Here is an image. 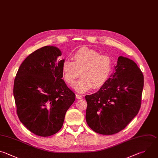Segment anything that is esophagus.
Returning a JSON list of instances; mask_svg holds the SVG:
<instances>
[{
  "instance_id": "esophagus-1",
  "label": "esophagus",
  "mask_w": 158,
  "mask_h": 158,
  "mask_svg": "<svg viewBox=\"0 0 158 158\" xmlns=\"http://www.w3.org/2000/svg\"><path fill=\"white\" fill-rule=\"evenodd\" d=\"M76 98H77V99H82V98H83V96H82V95H80V94H76Z\"/></svg>"
}]
</instances>
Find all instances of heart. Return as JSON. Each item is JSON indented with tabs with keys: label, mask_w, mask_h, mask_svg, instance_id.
<instances>
[{
	"label": "heart",
	"mask_w": 158,
	"mask_h": 158,
	"mask_svg": "<svg viewBox=\"0 0 158 158\" xmlns=\"http://www.w3.org/2000/svg\"><path fill=\"white\" fill-rule=\"evenodd\" d=\"M73 60L66 59L63 62L62 73L69 85H72L81 73L82 76L73 86L74 89L80 93L88 91L93 85L97 88L103 85L112 71L111 57L93 49H80L73 54Z\"/></svg>",
	"instance_id": "1"
}]
</instances>
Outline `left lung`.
<instances>
[{"instance_id": "8db88e82", "label": "left lung", "mask_w": 158, "mask_h": 158, "mask_svg": "<svg viewBox=\"0 0 158 158\" xmlns=\"http://www.w3.org/2000/svg\"><path fill=\"white\" fill-rule=\"evenodd\" d=\"M114 69L98 91L85 96L86 122L93 131L102 135L122 130L141 106L144 78L136 64L119 56Z\"/></svg>"}]
</instances>
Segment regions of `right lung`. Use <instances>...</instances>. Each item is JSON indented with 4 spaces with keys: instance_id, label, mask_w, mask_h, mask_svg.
Segmentation results:
<instances>
[{
    "instance_id": "right-lung-1",
    "label": "right lung",
    "mask_w": 158,
    "mask_h": 158,
    "mask_svg": "<svg viewBox=\"0 0 158 158\" xmlns=\"http://www.w3.org/2000/svg\"><path fill=\"white\" fill-rule=\"evenodd\" d=\"M55 46L43 47L29 55L14 80V96L21 122L32 133L49 136L62 128L65 113L75 99L62 80L64 59Z\"/></svg>"
}]
</instances>
